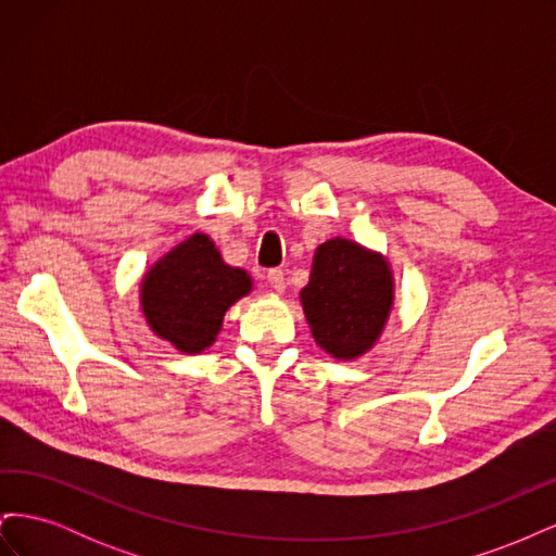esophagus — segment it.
Instances as JSON below:
<instances>
[{"mask_svg": "<svg viewBox=\"0 0 556 556\" xmlns=\"http://www.w3.org/2000/svg\"><path fill=\"white\" fill-rule=\"evenodd\" d=\"M268 285H271V288L276 290V292H285V288H288V282H285V274H282V268H271V271H268Z\"/></svg>", "mask_w": 556, "mask_h": 556, "instance_id": "34e87169", "label": "esophagus"}]
</instances>
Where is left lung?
Masks as SVG:
<instances>
[{"mask_svg":"<svg viewBox=\"0 0 556 556\" xmlns=\"http://www.w3.org/2000/svg\"><path fill=\"white\" fill-rule=\"evenodd\" d=\"M315 343L336 359L371 350L394 304V278L374 250L331 239L315 250L311 280L299 294Z\"/></svg>","mask_w":556,"mask_h":556,"instance_id":"8db88e82","label":"left lung"}]
</instances>
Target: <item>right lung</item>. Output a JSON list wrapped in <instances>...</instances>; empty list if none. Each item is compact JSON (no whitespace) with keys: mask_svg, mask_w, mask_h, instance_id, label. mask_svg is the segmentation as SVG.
Listing matches in <instances>:
<instances>
[{"mask_svg":"<svg viewBox=\"0 0 556 556\" xmlns=\"http://www.w3.org/2000/svg\"><path fill=\"white\" fill-rule=\"evenodd\" d=\"M250 290L243 268L225 264L206 233H192L150 266L141 282V308L160 339L197 355L213 345L227 308Z\"/></svg>","mask_w":556,"mask_h":556,"instance_id":"1","label":"right lung"}]
</instances>
